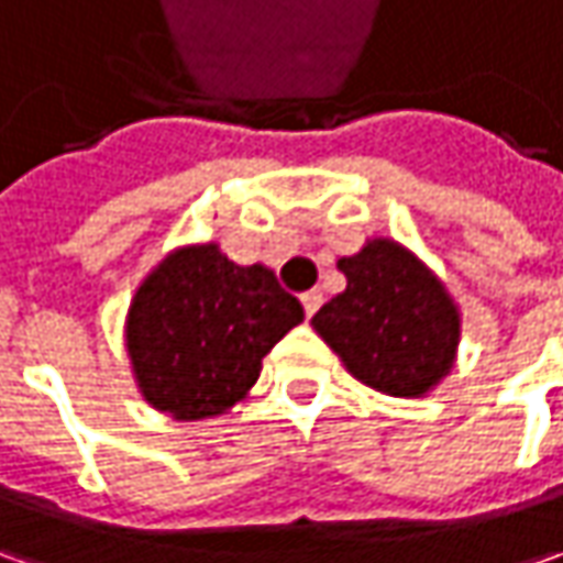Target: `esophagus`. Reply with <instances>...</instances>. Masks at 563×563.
Returning <instances> with one entry per match:
<instances>
[{
	"label": "esophagus",
	"mask_w": 563,
	"mask_h": 563,
	"mask_svg": "<svg viewBox=\"0 0 563 563\" xmlns=\"http://www.w3.org/2000/svg\"><path fill=\"white\" fill-rule=\"evenodd\" d=\"M300 303H303V313L307 316H313L319 307H322V291H303L300 294Z\"/></svg>",
	"instance_id": "obj_1"
}]
</instances>
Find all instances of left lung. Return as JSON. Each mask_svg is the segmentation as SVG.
Listing matches in <instances>:
<instances>
[{
	"label": "left lung",
	"instance_id": "left-lung-1",
	"mask_svg": "<svg viewBox=\"0 0 563 563\" xmlns=\"http://www.w3.org/2000/svg\"><path fill=\"white\" fill-rule=\"evenodd\" d=\"M338 269L347 288L313 325L351 376L391 398H420L439 385L461 338V316L442 282L385 238L338 260Z\"/></svg>",
	"mask_w": 563,
	"mask_h": 563
}]
</instances>
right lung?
<instances>
[{
  "label": "right lung",
  "instance_id": "right-lung-1",
  "mask_svg": "<svg viewBox=\"0 0 563 563\" xmlns=\"http://www.w3.org/2000/svg\"><path fill=\"white\" fill-rule=\"evenodd\" d=\"M300 319V300L266 266H238L216 244L181 247L134 294L128 354L156 410L206 420L247 395Z\"/></svg>",
  "mask_w": 563,
  "mask_h": 563
}]
</instances>
